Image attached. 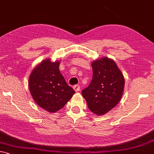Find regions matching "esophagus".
<instances>
[{
  "mask_svg": "<svg viewBox=\"0 0 154 154\" xmlns=\"http://www.w3.org/2000/svg\"><path fill=\"white\" fill-rule=\"evenodd\" d=\"M73 89H74L75 91H76V92L79 91V90H80L79 85H75V86H73Z\"/></svg>",
  "mask_w": 154,
  "mask_h": 154,
  "instance_id": "esophagus-1",
  "label": "esophagus"
}]
</instances>
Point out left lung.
Returning a JSON list of instances; mask_svg holds the SVG:
<instances>
[{"instance_id":"left-lung-1","label":"left lung","mask_w":154,"mask_h":154,"mask_svg":"<svg viewBox=\"0 0 154 154\" xmlns=\"http://www.w3.org/2000/svg\"><path fill=\"white\" fill-rule=\"evenodd\" d=\"M92 67V79L82 90V95L90 111L97 115H103L121 100L125 79L115 62L108 57L94 60Z\"/></svg>"}]
</instances>
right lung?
Here are the masks:
<instances>
[{"mask_svg": "<svg viewBox=\"0 0 154 154\" xmlns=\"http://www.w3.org/2000/svg\"><path fill=\"white\" fill-rule=\"evenodd\" d=\"M59 61L43 60L31 72L29 88L34 101L49 112H56L72 98L75 90L60 72Z\"/></svg>", "mask_w": 154, "mask_h": 154, "instance_id": "add662e5", "label": "right lung"}]
</instances>
